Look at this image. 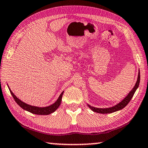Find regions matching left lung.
Here are the masks:
<instances>
[{
    "label": "left lung",
    "mask_w": 148,
    "mask_h": 148,
    "mask_svg": "<svg viewBox=\"0 0 148 148\" xmlns=\"http://www.w3.org/2000/svg\"><path fill=\"white\" fill-rule=\"evenodd\" d=\"M140 71H139L138 73V80H137V82L135 85V86L131 91L130 92L129 94L126 96L125 97V99H123V101L117 104L116 106L112 107V108H93V107H91L89 105H87L89 106V108L91 109L92 111H93L94 112L96 113H113V112H115V111H119L120 110H122V109L125 108V107L127 106V105L129 103V102L130 101V100L132 99V98L134 96L135 92H136V89H138V87H139V84H140Z\"/></svg>",
    "instance_id": "left-lung-1"
}]
</instances>
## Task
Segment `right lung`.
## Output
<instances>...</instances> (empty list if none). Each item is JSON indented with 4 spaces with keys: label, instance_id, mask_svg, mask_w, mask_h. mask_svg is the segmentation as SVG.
<instances>
[{
    "label": "right lung",
    "instance_id": "add662e5",
    "mask_svg": "<svg viewBox=\"0 0 148 148\" xmlns=\"http://www.w3.org/2000/svg\"><path fill=\"white\" fill-rule=\"evenodd\" d=\"M10 92L11 93L12 97H13L14 101H15L16 103L21 108H22L23 110L29 111L33 114H37V115H49L54 112L55 111H56L57 108H59L60 105H61V99H62V96H63V92L61 93V95L58 98V99L57 100V101L54 103L53 105H51L50 106L48 107H45V108H38V107H35V106H30V105L26 104L25 103L23 102L22 101H21L19 99H18L15 95H14V93H12L11 90L10 89Z\"/></svg>",
    "mask_w": 148,
    "mask_h": 148
}]
</instances>
